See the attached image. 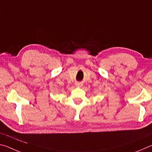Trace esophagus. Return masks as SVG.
Instances as JSON below:
<instances>
[{"mask_svg": "<svg viewBox=\"0 0 152 152\" xmlns=\"http://www.w3.org/2000/svg\"><path fill=\"white\" fill-rule=\"evenodd\" d=\"M82 85H83V84H82L81 82H79V83L76 84V86H78V87H81Z\"/></svg>", "mask_w": 152, "mask_h": 152, "instance_id": "obj_1", "label": "esophagus"}]
</instances>
